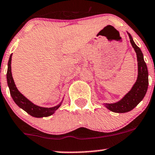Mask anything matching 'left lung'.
I'll return each instance as SVG.
<instances>
[{
    "instance_id": "8db88e82",
    "label": "left lung",
    "mask_w": 155,
    "mask_h": 155,
    "mask_svg": "<svg viewBox=\"0 0 155 155\" xmlns=\"http://www.w3.org/2000/svg\"><path fill=\"white\" fill-rule=\"evenodd\" d=\"M129 34L131 46L136 51L137 58L138 76L136 83L133 86L131 91L125 95L119 102L115 104H106L105 106L108 109L117 113H125L132 110L137 104L143 99L145 94L148 89L149 78H148V69L143 59V55L140 49L134 44L131 35Z\"/></svg>"
}]
</instances>
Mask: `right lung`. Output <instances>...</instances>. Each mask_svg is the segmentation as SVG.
<instances>
[{
    "label": "right lung",
    "instance_id": "1",
    "mask_svg": "<svg viewBox=\"0 0 155 155\" xmlns=\"http://www.w3.org/2000/svg\"><path fill=\"white\" fill-rule=\"evenodd\" d=\"M11 61H12V54L9 57V62H8V69L7 73H6V78H7L8 86H9V91H10V94L14 100L15 103L19 106L20 108L26 111L28 114H29L32 117H48L51 115L58 108L60 107L61 104L58 106H54L52 108H44L40 107V106H36L33 104L31 101H29L27 98H26L22 94L20 93L16 88L14 80H13L12 76L11 71Z\"/></svg>",
    "mask_w": 155,
    "mask_h": 155
}]
</instances>
